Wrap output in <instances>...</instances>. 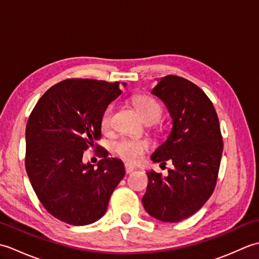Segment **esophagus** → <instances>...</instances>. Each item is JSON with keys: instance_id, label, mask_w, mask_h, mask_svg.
Listing matches in <instances>:
<instances>
[{"instance_id": "obj_1", "label": "esophagus", "mask_w": 259, "mask_h": 259, "mask_svg": "<svg viewBox=\"0 0 259 259\" xmlns=\"http://www.w3.org/2000/svg\"><path fill=\"white\" fill-rule=\"evenodd\" d=\"M124 169H125V172L126 174H130V172H133L136 168L134 166H131V164H129V163H125L124 164Z\"/></svg>"}]
</instances>
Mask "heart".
Instances as JSON below:
<instances>
[{"label": "heart", "instance_id": "heart-1", "mask_svg": "<svg viewBox=\"0 0 259 259\" xmlns=\"http://www.w3.org/2000/svg\"><path fill=\"white\" fill-rule=\"evenodd\" d=\"M135 106L138 110L141 118L146 122H156L161 115V106L155 99L150 97H139L135 100ZM113 107L109 106L102 114L101 125L103 129H109L111 125ZM149 141L138 138H123L114 146V151L121 158L129 162L139 161L144 153L149 149Z\"/></svg>", "mask_w": 259, "mask_h": 259}]
</instances>
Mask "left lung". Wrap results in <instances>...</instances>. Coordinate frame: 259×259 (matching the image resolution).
I'll list each match as a JSON object with an SVG mask.
<instances>
[{"instance_id":"obj_1","label":"left lung","mask_w":259,"mask_h":259,"mask_svg":"<svg viewBox=\"0 0 259 259\" xmlns=\"http://www.w3.org/2000/svg\"><path fill=\"white\" fill-rule=\"evenodd\" d=\"M151 95L164 103L172 128L151 155L153 162L172 161L167 177L147 171L142 205L151 217L178 223L192 216L211 196L223 155L218 115L199 87L177 75L159 79Z\"/></svg>"}]
</instances>
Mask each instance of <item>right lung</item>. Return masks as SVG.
<instances>
[{"label":"right lung","instance_id":"add662e5","mask_svg":"<svg viewBox=\"0 0 259 259\" xmlns=\"http://www.w3.org/2000/svg\"><path fill=\"white\" fill-rule=\"evenodd\" d=\"M120 95L119 82L68 79L51 87L30 114L25 169L38 200L59 221L74 226L99 221L124 177L123 162L108 158L107 150H100L97 168L82 161L101 138L104 110Z\"/></svg>","mask_w":259,"mask_h":259}]
</instances>
